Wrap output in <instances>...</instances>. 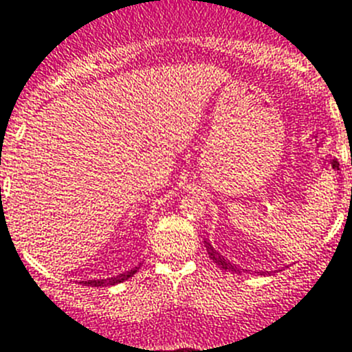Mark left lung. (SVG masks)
Returning <instances> with one entry per match:
<instances>
[{"label":"left lung","mask_w":352,"mask_h":352,"mask_svg":"<svg viewBox=\"0 0 352 352\" xmlns=\"http://www.w3.org/2000/svg\"><path fill=\"white\" fill-rule=\"evenodd\" d=\"M204 247H206V252H208V256H210V259L213 261L214 264H219L222 270H227V272H231V273H241V272H243V270L239 268L238 264H234L232 261L227 259V257L220 256V252L214 250L208 239L204 241ZM245 272H247V270H245ZM248 272H250V270H248ZM257 273H259V275H272V272H257Z\"/></svg>","instance_id":"1"}]
</instances>
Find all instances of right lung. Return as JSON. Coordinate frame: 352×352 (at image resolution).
<instances>
[{"label": "right lung", "instance_id": "obj_1", "mask_svg": "<svg viewBox=\"0 0 352 352\" xmlns=\"http://www.w3.org/2000/svg\"><path fill=\"white\" fill-rule=\"evenodd\" d=\"M138 270H139V266H135V268L130 270V272L121 273V275H118V276H111V278H100V280H84V282H80V284L88 285V287H107V285H116V284H121V282L129 280L130 276L138 273Z\"/></svg>", "mask_w": 352, "mask_h": 352}]
</instances>
